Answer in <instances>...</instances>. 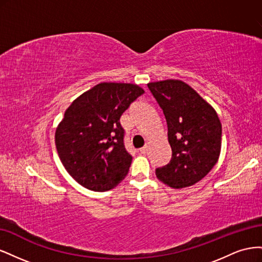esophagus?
Returning <instances> with one entry per match:
<instances>
[{"mask_svg": "<svg viewBox=\"0 0 262 262\" xmlns=\"http://www.w3.org/2000/svg\"><path fill=\"white\" fill-rule=\"evenodd\" d=\"M147 148H148L147 145H145V146H143V147H141V148H140V153H141V154H145V153L147 152Z\"/></svg>", "mask_w": 262, "mask_h": 262, "instance_id": "34e87169", "label": "esophagus"}]
</instances>
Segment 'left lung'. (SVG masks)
I'll list each match as a JSON object with an SVG mask.
<instances>
[{
  "instance_id": "obj_1",
  "label": "left lung",
  "mask_w": 262,
  "mask_h": 262,
  "mask_svg": "<svg viewBox=\"0 0 262 262\" xmlns=\"http://www.w3.org/2000/svg\"><path fill=\"white\" fill-rule=\"evenodd\" d=\"M168 128L170 162L156 168V177L173 189L192 186L217 163L222 124L214 108L192 87L179 80L148 83Z\"/></svg>"
}]
</instances>
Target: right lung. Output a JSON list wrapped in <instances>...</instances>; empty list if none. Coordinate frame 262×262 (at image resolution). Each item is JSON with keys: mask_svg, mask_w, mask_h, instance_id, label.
<instances>
[{"mask_svg": "<svg viewBox=\"0 0 262 262\" xmlns=\"http://www.w3.org/2000/svg\"><path fill=\"white\" fill-rule=\"evenodd\" d=\"M142 94L137 84L100 83L66 110L55 146L67 171L86 189L107 191L128 173L132 156L124 147L120 117Z\"/></svg>", "mask_w": 262, "mask_h": 262, "instance_id": "obj_1", "label": "right lung"}]
</instances>
